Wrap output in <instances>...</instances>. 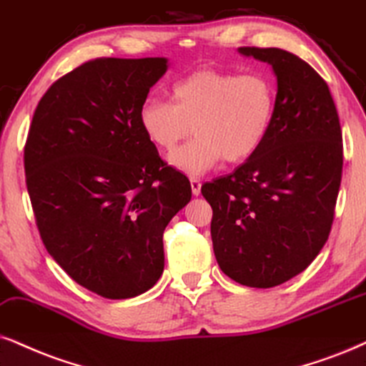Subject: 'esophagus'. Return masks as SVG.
<instances>
[{
  "mask_svg": "<svg viewBox=\"0 0 366 366\" xmlns=\"http://www.w3.org/2000/svg\"><path fill=\"white\" fill-rule=\"evenodd\" d=\"M191 189H192L194 196H199V194H201V180L191 179Z\"/></svg>",
  "mask_w": 366,
  "mask_h": 366,
  "instance_id": "34e87169",
  "label": "esophagus"
}]
</instances>
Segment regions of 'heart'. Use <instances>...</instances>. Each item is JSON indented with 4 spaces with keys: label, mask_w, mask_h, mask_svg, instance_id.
Masks as SVG:
<instances>
[{
    "label": "heart",
    "mask_w": 366,
    "mask_h": 366,
    "mask_svg": "<svg viewBox=\"0 0 366 366\" xmlns=\"http://www.w3.org/2000/svg\"><path fill=\"white\" fill-rule=\"evenodd\" d=\"M170 99L145 101L138 123L162 150H172L194 129L196 138L169 162L180 172L201 175L221 160L237 165L255 155L270 129L277 89L267 74L206 66L175 81Z\"/></svg>",
    "instance_id": "1"
}]
</instances>
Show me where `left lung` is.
<instances>
[{"label":"left lung","mask_w":366,"mask_h":366,"mask_svg":"<svg viewBox=\"0 0 366 366\" xmlns=\"http://www.w3.org/2000/svg\"><path fill=\"white\" fill-rule=\"evenodd\" d=\"M239 52L274 69L275 113L255 155L201 192L217 265L238 284L268 289L306 270L327 242L343 135L330 87L307 62L274 47Z\"/></svg>","instance_id":"left-lung-1"}]
</instances>
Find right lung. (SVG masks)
<instances>
[{
    "label": "right lung",
    "instance_id": "1",
    "mask_svg": "<svg viewBox=\"0 0 366 366\" xmlns=\"http://www.w3.org/2000/svg\"><path fill=\"white\" fill-rule=\"evenodd\" d=\"M167 59L101 57L41 96L25 143L36 228L50 257L106 299L152 289L164 272V231L191 184L160 159L138 123Z\"/></svg>",
    "mask_w": 366,
    "mask_h": 366
}]
</instances>
